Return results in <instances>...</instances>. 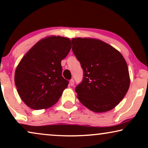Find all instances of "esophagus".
<instances>
[{
    "label": "esophagus",
    "mask_w": 148,
    "mask_h": 148,
    "mask_svg": "<svg viewBox=\"0 0 148 148\" xmlns=\"http://www.w3.org/2000/svg\"><path fill=\"white\" fill-rule=\"evenodd\" d=\"M74 84H75V82H74V80L73 79H71L70 80V83H69V84H70V86H74Z\"/></svg>",
    "instance_id": "obj_1"
}]
</instances>
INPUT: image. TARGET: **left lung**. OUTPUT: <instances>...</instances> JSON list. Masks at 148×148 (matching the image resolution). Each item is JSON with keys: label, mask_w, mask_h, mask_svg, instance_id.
<instances>
[{"label": "left lung", "mask_w": 148, "mask_h": 148, "mask_svg": "<svg viewBox=\"0 0 148 148\" xmlns=\"http://www.w3.org/2000/svg\"><path fill=\"white\" fill-rule=\"evenodd\" d=\"M71 42L84 71L82 82L75 90L79 100L94 112L112 110L122 101L130 84L125 58L101 40L77 38Z\"/></svg>", "instance_id": "left-lung-1"}]
</instances>
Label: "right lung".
<instances>
[{"label": "right lung", "mask_w": 148, "mask_h": 148, "mask_svg": "<svg viewBox=\"0 0 148 148\" xmlns=\"http://www.w3.org/2000/svg\"><path fill=\"white\" fill-rule=\"evenodd\" d=\"M71 43L67 38L50 36L37 42L16 69L15 84L24 103L34 110L56 104L69 81L62 76L61 60Z\"/></svg>", "instance_id": "right-lung-1"}]
</instances>
